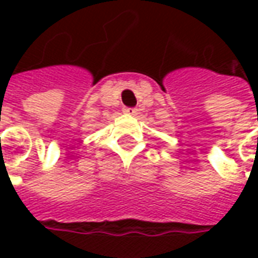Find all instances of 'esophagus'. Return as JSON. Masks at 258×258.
<instances>
[{
  "label": "esophagus",
  "instance_id": "34e87169",
  "mask_svg": "<svg viewBox=\"0 0 258 258\" xmlns=\"http://www.w3.org/2000/svg\"><path fill=\"white\" fill-rule=\"evenodd\" d=\"M123 112L125 114H130V116H134V114H137V109H134V107H124Z\"/></svg>",
  "mask_w": 258,
  "mask_h": 258
}]
</instances>
